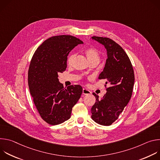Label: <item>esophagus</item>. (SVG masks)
<instances>
[{
    "label": "esophagus",
    "instance_id": "1",
    "mask_svg": "<svg viewBox=\"0 0 160 160\" xmlns=\"http://www.w3.org/2000/svg\"><path fill=\"white\" fill-rule=\"evenodd\" d=\"M83 94L84 95H88V94H90V91L88 90V89L87 88H83V92H82Z\"/></svg>",
    "mask_w": 160,
    "mask_h": 160
}]
</instances>
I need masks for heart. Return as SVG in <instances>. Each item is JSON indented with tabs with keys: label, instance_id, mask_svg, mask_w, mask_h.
<instances>
[{
	"label": "heart",
	"instance_id": "obj_1",
	"mask_svg": "<svg viewBox=\"0 0 160 160\" xmlns=\"http://www.w3.org/2000/svg\"><path fill=\"white\" fill-rule=\"evenodd\" d=\"M84 53L89 61L90 63L94 62L96 64H98L101 59V54L100 51L97 49L95 48H88L85 49ZM75 53H71L68 56L67 58V63L68 65H72L74 59L75 58Z\"/></svg>",
	"mask_w": 160,
	"mask_h": 160
}]
</instances>
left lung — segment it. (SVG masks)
I'll return each instance as SVG.
<instances>
[{"label": "left lung", "mask_w": 160, "mask_h": 160, "mask_svg": "<svg viewBox=\"0 0 160 160\" xmlns=\"http://www.w3.org/2000/svg\"><path fill=\"white\" fill-rule=\"evenodd\" d=\"M92 38L104 45L108 59L99 77L100 80H106L107 92L101 99L93 93L96 102L91 108V117L98 124L109 126L118 119L132 97L134 72L128 55L119 44L107 37Z\"/></svg>", "instance_id": "obj_1"}]
</instances>
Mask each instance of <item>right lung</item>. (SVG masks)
<instances>
[{
    "instance_id": "1",
    "label": "right lung",
    "mask_w": 160,
    "mask_h": 160,
    "mask_svg": "<svg viewBox=\"0 0 160 160\" xmlns=\"http://www.w3.org/2000/svg\"><path fill=\"white\" fill-rule=\"evenodd\" d=\"M83 43L72 35H58L45 40L30 61L28 82L33 102L41 118L56 125L70 118L73 107L82 94L79 85L67 88L59 82L58 73L66 69L67 56L77 45Z\"/></svg>"
}]
</instances>
